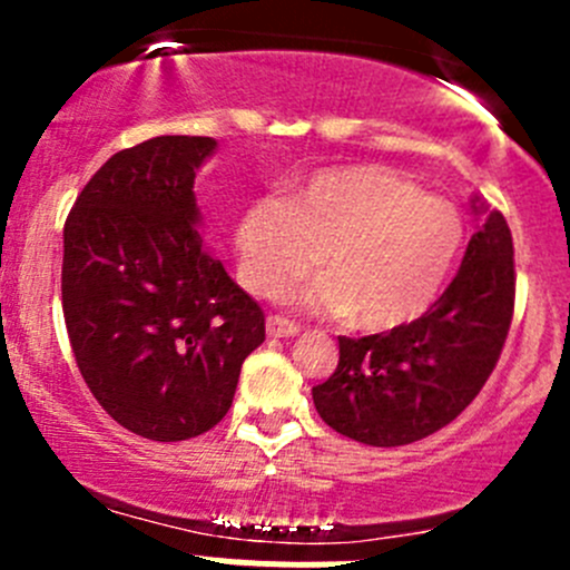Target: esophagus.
<instances>
[{
    "instance_id": "esophagus-1",
    "label": "esophagus",
    "mask_w": 570,
    "mask_h": 570,
    "mask_svg": "<svg viewBox=\"0 0 570 570\" xmlns=\"http://www.w3.org/2000/svg\"><path fill=\"white\" fill-rule=\"evenodd\" d=\"M301 333V325L284 320V317H267V336L273 338H289Z\"/></svg>"
}]
</instances>
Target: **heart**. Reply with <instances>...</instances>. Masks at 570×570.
Returning a JSON list of instances; mask_svg holds the SVG:
<instances>
[{
  "label": "heart",
  "instance_id": "b5f03b06",
  "mask_svg": "<svg viewBox=\"0 0 570 570\" xmlns=\"http://www.w3.org/2000/svg\"><path fill=\"white\" fill-rule=\"evenodd\" d=\"M237 275L273 297L320 264L303 292L314 312L350 317L366 333L413 325L435 306L465 243L455 204L383 165H331L297 176L289 195L243 206L232 228Z\"/></svg>",
  "mask_w": 570,
  "mask_h": 570
}]
</instances>
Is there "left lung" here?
<instances>
[{"label": "left lung", "mask_w": 570, "mask_h": 570, "mask_svg": "<svg viewBox=\"0 0 570 570\" xmlns=\"http://www.w3.org/2000/svg\"><path fill=\"white\" fill-rule=\"evenodd\" d=\"M471 209L482 223L422 320L375 336H338L336 372L312 389L327 428L370 446L413 444L461 416L485 386L513 320V237L480 198Z\"/></svg>", "instance_id": "left-lung-1"}]
</instances>
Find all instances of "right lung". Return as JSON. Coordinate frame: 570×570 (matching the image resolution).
I'll return each mask as SVG.
<instances>
[{
    "label": "right lung",
    "instance_id": "1",
    "mask_svg": "<svg viewBox=\"0 0 570 570\" xmlns=\"http://www.w3.org/2000/svg\"><path fill=\"white\" fill-rule=\"evenodd\" d=\"M212 137L163 135L112 154L62 232V314L99 405L151 441H184L232 407L264 314L204 248L195 174Z\"/></svg>",
    "mask_w": 570,
    "mask_h": 570
}]
</instances>
